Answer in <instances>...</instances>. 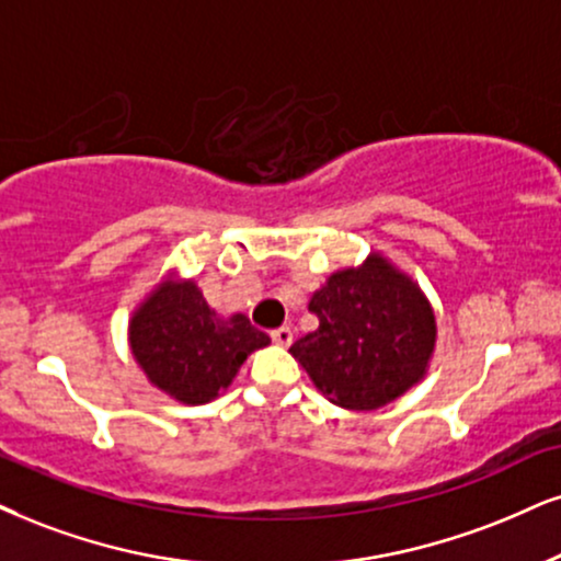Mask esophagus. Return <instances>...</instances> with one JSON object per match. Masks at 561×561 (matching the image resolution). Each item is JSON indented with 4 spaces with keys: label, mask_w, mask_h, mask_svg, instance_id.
I'll return each instance as SVG.
<instances>
[{
    "label": "esophagus",
    "mask_w": 561,
    "mask_h": 561,
    "mask_svg": "<svg viewBox=\"0 0 561 561\" xmlns=\"http://www.w3.org/2000/svg\"><path fill=\"white\" fill-rule=\"evenodd\" d=\"M270 337H273V343L278 345H291L294 343V330L291 328H278L270 333Z\"/></svg>",
    "instance_id": "esophagus-1"
}]
</instances>
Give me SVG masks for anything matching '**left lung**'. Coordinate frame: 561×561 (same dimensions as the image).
Here are the masks:
<instances>
[{
  "label": "left lung",
  "instance_id": "8db88e82",
  "mask_svg": "<svg viewBox=\"0 0 561 561\" xmlns=\"http://www.w3.org/2000/svg\"><path fill=\"white\" fill-rule=\"evenodd\" d=\"M320 328L291 345V356L330 403L375 411L426 375L437 322L426 296L379 254L337 270L312 296Z\"/></svg>",
  "mask_w": 561,
  "mask_h": 561
}]
</instances>
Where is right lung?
Returning a JSON list of instances; mask_svg holds the SVG:
<instances>
[{
	"instance_id": "1",
	"label": "right lung",
	"mask_w": 561,
	"mask_h": 561,
	"mask_svg": "<svg viewBox=\"0 0 561 561\" xmlns=\"http://www.w3.org/2000/svg\"><path fill=\"white\" fill-rule=\"evenodd\" d=\"M267 343L244 314L220 320L195 280L161 283L129 322V345L145 377L186 405L218 398L247 356Z\"/></svg>"
}]
</instances>
